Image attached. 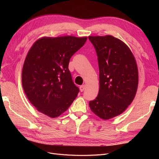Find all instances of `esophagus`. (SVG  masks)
<instances>
[{"mask_svg":"<svg viewBox=\"0 0 159 159\" xmlns=\"http://www.w3.org/2000/svg\"><path fill=\"white\" fill-rule=\"evenodd\" d=\"M85 89V85H81L80 87V91H81V92H82V91H84Z\"/></svg>","mask_w":159,"mask_h":159,"instance_id":"esophagus-1","label":"esophagus"}]
</instances>
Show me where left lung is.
Segmentation results:
<instances>
[{"label":"left lung","instance_id":"1","mask_svg":"<svg viewBox=\"0 0 159 159\" xmlns=\"http://www.w3.org/2000/svg\"><path fill=\"white\" fill-rule=\"evenodd\" d=\"M97 53L99 70L98 97L89 102L93 113L102 119L121 114L134 99L139 74L135 59L123 42L112 36H89Z\"/></svg>","mask_w":159,"mask_h":159}]
</instances>
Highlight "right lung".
I'll list each match as a JSON object with an SVG mask.
<instances>
[{
  "mask_svg": "<svg viewBox=\"0 0 159 159\" xmlns=\"http://www.w3.org/2000/svg\"><path fill=\"white\" fill-rule=\"evenodd\" d=\"M87 37H44L28 51L22 84L28 100L38 111L54 118L68 109L79 93L68 69L71 57Z\"/></svg>",
  "mask_w": 159,
  "mask_h": 159,
  "instance_id": "1",
  "label": "right lung"
}]
</instances>
